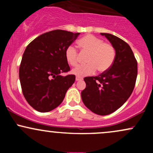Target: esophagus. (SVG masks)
<instances>
[{
    "label": "esophagus",
    "instance_id": "34e87169",
    "mask_svg": "<svg viewBox=\"0 0 153 153\" xmlns=\"http://www.w3.org/2000/svg\"><path fill=\"white\" fill-rule=\"evenodd\" d=\"M82 78H80V77H78V76H76V78H75V80L76 81H80V80H82Z\"/></svg>",
    "mask_w": 153,
    "mask_h": 153
}]
</instances>
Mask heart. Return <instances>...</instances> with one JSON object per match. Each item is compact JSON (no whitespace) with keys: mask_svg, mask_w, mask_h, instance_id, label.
Returning <instances> with one entry per match:
<instances>
[{"mask_svg":"<svg viewBox=\"0 0 153 153\" xmlns=\"http://www.w3.org/2000/svg\"><path fill=\"white\" fill-rule=\"evenodd\" d=\"M78 45L82 52L88 53L85 62L88 64L77 67L72 73L78 77L94 74L96 69L100 73L108 71L114 61L116 51L110 43L103 42L101 39L91 34L85 35L80 39ZM67 62L71 66H76L78 63V50L73 46H69L65 50Z\"/></svg>","mask_w":153,"mask_h":153,"instance_id":"b5f03b06","label":"heart"}]
</instances>
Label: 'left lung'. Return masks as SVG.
Returning a JSON list of instances; mask_svg holds the SVG:
<instances>
[{
    "label": "left lung",
    "mask_w": 153,
    "mask_h": 153,
    "mask_svg": "<svg viewBox=\"0 0 153 153\" xmlns=\"http://www.w3.org/2000/svg\"><path fill=\"white\" fill-rule=\"evenodd\" d=\"M114 47V61L108 71L98 76L84 78L86 87L81 98L85 106L96 114L114 112L132 93L137 76V62L131 47L113 34L101 33Z\"/></svg>",
    "instance_id": "1"
}]
</instances>
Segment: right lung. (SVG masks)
Listing matches in <instances>:
<instances>
[{
	"mask_svg": "<svg viewBox=\"0 0 153 153\" xmlns=\"http://www.w3.org/2000/svg\"><path fill=\"white\" fill-rule=\"evenodd\" d=\"M79 34L57 29L40 35L26 47L19 78L24 98L35 110L48 112L57 108L74 83L75 75L61 74L71 70L65 50Z\"/></svg>",
	"mask_w": 153,
	"mask_h": 153,
	"instance_id": "add662e5",
	"label": "right lung"
}]
</instances>
